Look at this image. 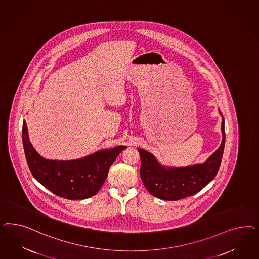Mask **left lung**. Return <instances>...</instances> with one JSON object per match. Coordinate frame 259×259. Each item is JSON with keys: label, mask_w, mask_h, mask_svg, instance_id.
<instances>
[{"label": "left lung", "mask_w": 259, "mask_h": 259, "mask_svg": "<svg viewBox=\"0 0 259 259\" xmlns=\"http://www.w3.org/2000/svg\"><path fill=\"white\" fill-rule=\"evenodd\" d=\"M222 141L220 147L202 164L171 168L159 164L151 153L139 149L141 178L152 196L163 200H179L194 196L213 180L219 172L225 145L224 118L222 114Z\"/></svg>", "instance_id": "obj_1"}]
</instances>
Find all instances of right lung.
Listing matches in <instances>:
<instances>
[{"label":"right lung","instance_id":"1","mask_svg":"<svg viewBox=\"0 0 259 259\" xmlns=\"http://www.w3.org/2000/svg\"><path fill=\"white\" fill-rule=\"evenodd\" d=\"M24 154L33 177L56 196L71 200L95 196L102 188L111 165L126 146L101 150L74 160H52L40 157L33 148L23 122Z\"/></svg>","mask_w":259,"mask_h":259}]
</instances>
